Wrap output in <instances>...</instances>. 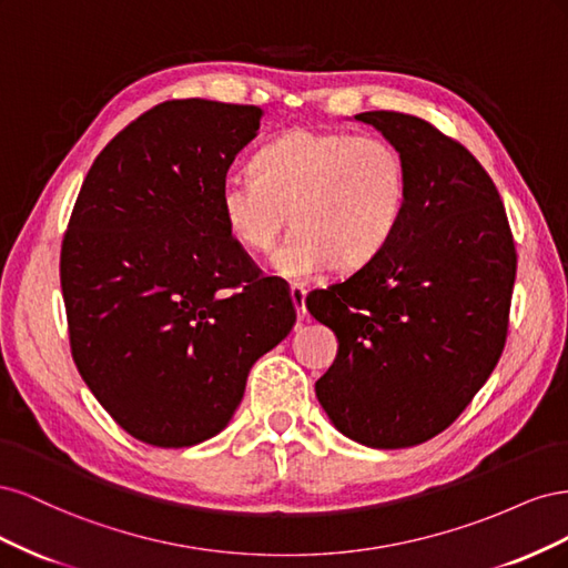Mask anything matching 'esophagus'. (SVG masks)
Segmentation results:
<instances>
[{"label":"esophagus","instance_id":"esophagus-1","mask_svg":"<svg viewBox=\"0 0 568 568\" xmlns=\"http://www.w3.org/2000/svg\"><path fill=\"white\" fill-rule=\"evenodd\" d=\"M305 296H307V291H305L303 286H298V284L291 286V303H294V307H296L298 322H305V320H307V311H305Z\"/></svg>","mask_w":568,"mask_h":568}]
</instances>
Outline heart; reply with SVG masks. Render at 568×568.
<instances>
[{
  "label": "heart",
  "instance_id": "1",
  "mask_svg": "<svg viewBox=\"0 0 568 568\" xmlns=\"http://www.w3.org/2000/svg\"><path fill=\"white\" fill-rule=\"evenodd\" d=\"M407 203V165L384 136L343 130H288L255 156L253 173L220 182L222 225L239 246L267 251L270 270L307 282L338 263L357 270L398 232Z\"/></svg>",
  "mask_w": 568,
  "mask_h": 568
}]
</instances>
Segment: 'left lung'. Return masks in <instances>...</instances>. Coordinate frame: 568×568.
<instances>
[{
    "instance_id": "left-lung-1",
    "label": "left lung",
    "mask_w": 568,
    "mask_h": 568,
    "mask_svg": "<svg viewBox=\"0 0 568 568\" xmlns=\"http://www.w3.org/2000/svg\"><path fill=\"white\" fill-rule=\"evenodd\" d=\"M355 120L403 153L407 203L372 263L305 298L338 341L315 393L343 436L398 450L445 432L488 382L507 338L517 251L500 194L467 149L417 115Z\"/></svg>"
}]
</instances>
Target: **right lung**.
<instances>
[{
	"label": "right lung",
	"instance_id": "obj_1",
	"mask_svg": "<svg viewBox=\"0 0 568 568\" xmlns=\"http://www.w3.org/2000/svg\"><path fill=\"white\" fill-rule=\"evenodd\" d=\"M263 109L175 99L118 132L92 163L61 248L82 382L136 440L217 436L255 359L296 322L222 225L217 189Z\"/></svg>",
	"mask_w": 568,
	"mask_h": 568
}]
</instances>
